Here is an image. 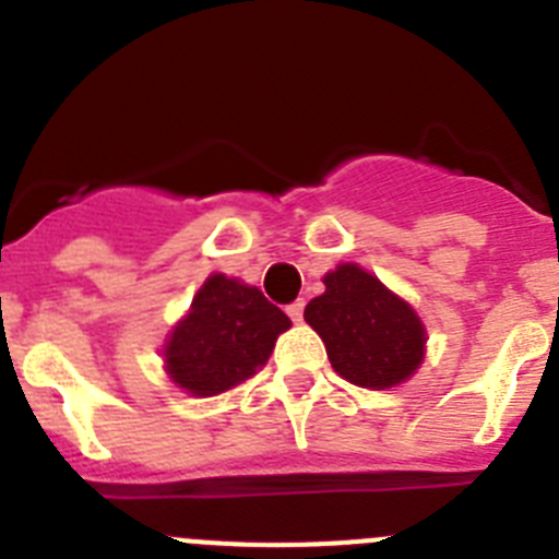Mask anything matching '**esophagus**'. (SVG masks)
<instances>
[{"label":"esophagus","mask_w":559,"mask_h":559,"mask_svg":"<svg viewBox=\"0 0 559 559\" xmlns=\"http://www.w3.org/2000/svg\"><path fill=\"white\" fill-rule=\"evenodd\" d=\"M288 316H290V322H302V313H305V302H294V305H288Z\"/></svg>","instance_id":"esophagus-1"}]
</instances>
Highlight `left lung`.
<instances>
[{
    "mask_svg": "<svg viewBox=\"0 0 559 559\" xmlns=\"http://www.w3.org/2000/svg\"><path fill=\"white\" fill-rule=\"evenodd\" d=\"M305 322L322 335L335 372L355 386H400L426 355V328L412 305L355 263L324 274V294L310 299Z\"/></svg>",
    "mask_w": 559,
    "mask_h": 559,
    "instance_id": "8db88e82",
    "label": "left lung"
}]
</instances>
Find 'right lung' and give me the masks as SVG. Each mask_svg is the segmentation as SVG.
Instances as JSON below:
<instances>
[{
	"label": "right lung",
	"mask_w": 559,
	"mask_h": 559,
	"mask_svg": "<svg viewBox=\"0 0 559 559\" xmlns=\"http://www.w3.org/2000/svg\"><path fill=\"white\" fill-rule=\"evenodd\" d=\"M288 328V316L271 305L263 290L212 274L167 338L165 369L192 397L229 392L265 367L276 335Z\"/></svg>",
	"instance_id": "obj_1"
}]
</instances>
